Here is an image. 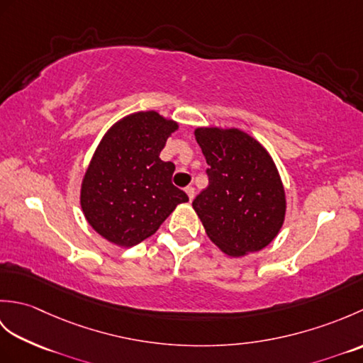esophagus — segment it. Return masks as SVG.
<instances>
[{"label":"esophagus","instance_id":"1","mask_svg":"<svg viewBox=\"0 0 363 363\" xmlns=\"http://www.w3.org/2000/svg\"><path fill=\"white\" fill-rule=\"evenodd\" d=\"M184 191H186V194H187L190 201L195 198V189L194 187H186V189H184Z\"/></svg>","mask_w":363,"mask_h":363}]
</instances>
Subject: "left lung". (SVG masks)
I'll return each mask as SVG.
<instances>
[{
	"instance_id": "8db88e82",
	"label": "left lung",
	"mask_w": 363,
	"mask_h": 363,
	"mask_svg": "<svg viewBox=\"0 0 363 363\" xmlns=\"http://www.w3.org/2000/svg\"><path fill=\"white\" fill-rule=\"evenodd\" d=\"M195 137L209 165V186L191 206L207 237L230 257L264 250L279 234L287 211L273 157L237 128L201 126Z\"/></svg>"
}]
</instances>
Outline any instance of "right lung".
<instances>
[{
	"label": "right lung",
	"instance_id": "1",
	"mask_svg": "<svg viewBox=\"0 0 363 363\" xmlns=\"http://www.w3.org/2000/svg\"><path fill=\"white\" fill-rule=\"evenodd\" d=\"M179 123L156 111L120 118L98 143L81 182V209L107 242L130 248L156 234L189 196L172 184L174 164L159 154Z\"/></svg>",
	"mask_w": 363,
	"mask_h": 363
}]
</instances>
